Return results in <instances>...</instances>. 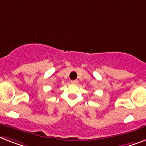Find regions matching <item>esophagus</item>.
<instances>
[{
    "label": "esophagus",
    "instance_id": "esophagus-1",
    "mask_svg": "<svg viewBox=\"0 0 146 146\" xmlns=\"http://www.w3.org/2000/svg\"><path fill=\"white\" fill-rule=\"evenodd\" d=\"M78 80H71V83H72V84H78Z\"/></svg>",
    "mask_w": 146,
    "mask_h": 146
}]
</instances>
